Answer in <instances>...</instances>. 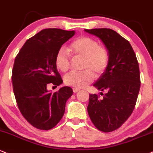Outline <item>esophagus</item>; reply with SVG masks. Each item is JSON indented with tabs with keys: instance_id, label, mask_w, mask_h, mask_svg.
Instances as JSON below:
<instances>
[{
	"instance_id": "1",
	"label": "esophagus",
	"mask_w": 153,
	"mask_h": 153,
	"mask_svg": "<svg viewBox=\"0 0 153 153\" xmlns=\"http://www.w3.org/2000/svg\"><path fill=\"white\" fill-rule=\"evenodd\" d=\"M79 91V89H77V88H73V91H74V93L78 92Z\"/></svg>"
}]
</instances>
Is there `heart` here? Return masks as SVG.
Segmentation results:
<instances>
[{
  "instance_id": "b5f03b06",
  "label": "heart",
  "mask_w": 153,
  "mask_h": 153,
  "mask_svg": "<svg viewBox=\"0 0 153 153\" xmlns=\"http://www.w3.org/2000/svg\"><path fill=\"white\" fill-rule=\"evenodd\" d=\"M69 51L74 56L83 57L82 71H71L64 77L65 84L75 88H84L94 79V71L100 74L106 69L109 63L108 52L100 46L98 41L88 36L75 39L70 44ZM71 58L65 48H59L55 56V64L61 71L65 72L69 69Z\"/></svg>"
}]
</instances>
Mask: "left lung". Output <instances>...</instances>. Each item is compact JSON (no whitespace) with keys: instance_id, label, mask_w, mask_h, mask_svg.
Listing matches in <instances>:
<instances>
[{"instance_id":"8db88e82","label":"left lung","mask_w":153,"mask_h":153,"mask_svg":"<svg viewBox=\"0 0 153 153\" xmlns=\"http://www.w3.org/2000/svg\"><path fill=\"white\" fill-rule=\"evenodd\" d=\"M102 41L108 51L106 69L93 84L106 94H89L88 114L94 126L105 132L119 128L131 115L140 88L139 64L130 42L110 28L84 29ZM102 95V94H101Z\"/></svg>"}]
</instances>
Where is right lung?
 Returning <instances> with one entry per match:
<instances>
[{"label":"right lung","mask_w":153,"mask_h":153,"mask_svg":"<svg viewBox=\"0 0 153 153\" xmlns=\"http://www.w3.org/2000/svg\"><path fill=\"white\" fill-rule=\"evenodd\" d=\"M75 30L46 28L26 41L16 56L12 84L18 107L32 126L48 130L55 127L65 112L66 101L73 94L69 87L51 92L47 86L63 83L55 56Z\"/></svg>","instance_id":"right-lung-1"}]
</instances>
